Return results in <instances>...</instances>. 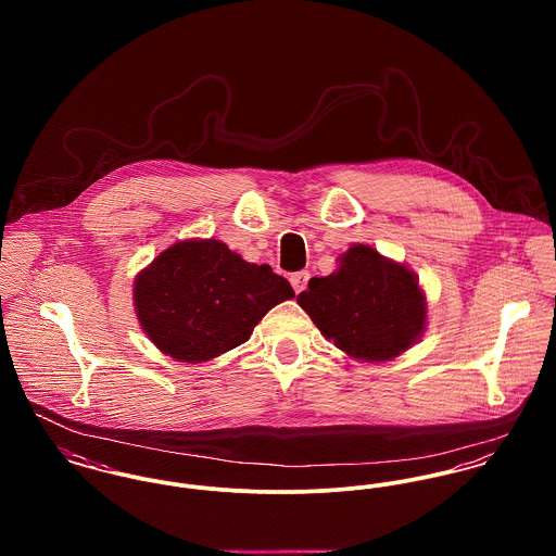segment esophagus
I'll list each match as a JSON object with an SVG mask.
<instances>
[{"mask_svg":"<svg viewBox=\"0 0 556 556\" xmlns=\"http://www.w3.org/2000/svg\"><path fill=\"white\" fill-rule=\"evenodd\" d=\"M308 280H311V274H308V271H298V274H293V276H291V285H293L295 293H302V291L306 289Z\"/></svg>","mask_w":556,"mask_h":556,"instance_id":"esophagus-1","label":"esophagus"}]
</instances>
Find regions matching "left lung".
I'll return each mask as SVG.
<instances>
[{
    "instance_id": "8db88e82",
    "label": "left lung",
    "mask_w": 556,
    "mask_h": 556,
    "mask_svg": "<svg viewBox=\"0 0 556 556\" xmlns=\"http://www.w3.org/2000/svg\"><path fill=\"white\" fill-rule=\"evenodd\" d=\"M298 304L349 357L388 362L424 331L426 298L417 276L375 248L357 243L325 278H313Z\"/></svg>"
}]
</instances>
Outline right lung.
Listing matches in <instances>:
<instances>
[{
	"label": "right lung",
	"mask_w": 556,
	"mask_h": 556,
	"mask_svg": "<svg viewBox=\"0 0 556 556\" xmlns=\"http://www.w3.org/2000/svg\"><path fill=\"white\" fill-rule=\"evenodd\" d=\"M295 298L269 265L248 263L218 239L177 241L135 280L150 340L177 362L201 364L245 342L276 304Z\"/></svg>",
	"instance_id": "obj_1"
}]
</instances>
